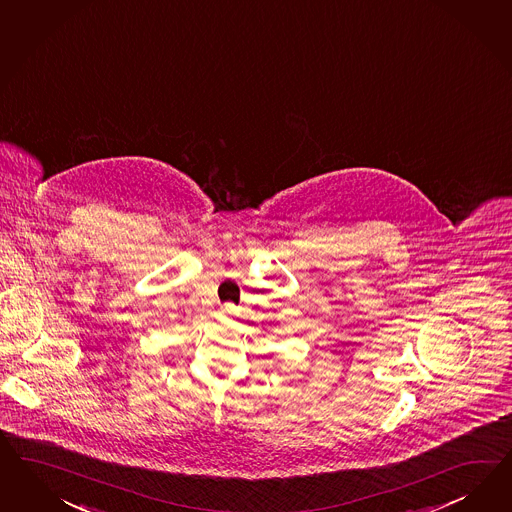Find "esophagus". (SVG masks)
I'll return each mask as SVG.
<instances>
[{
	"mask_svg": "<svg viewBox=\"0 0 512 512\" xmlns=\"http://www.w3.org/2000/svg\"><path fill=\"white\" fill-rule=\"evenodd\" d=\"M222 312L226 314V316H234L235 314V307L232 305V303H226L224 307H222Z\"/></svg>",
	"mask_w": 512,
	"mask_h": 512,
	"instance_id": "esophagus-1",
	"label": "esophagus"
}]
</instances>
